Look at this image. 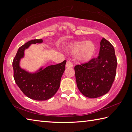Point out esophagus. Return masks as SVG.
<instances>
[{"mask_svg": "<svg viewBox=\"0 0 132 132\" xmlns=\"http://www.w3.org/2000/svg\"><path fill=\"white\" fill-rule=\"evenodd\" d=\"M73 66V64L72 63V62H71L70 61H67V62L66 63V67L68 68H72V67Z\"/></svg>", "mask_w": 132, "mask_h": 132, "instance_id": "1", "label": "esophagus"}]
</instances>
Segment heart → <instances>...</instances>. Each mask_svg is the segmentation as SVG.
<instances>
[{"label": "heart", "instance_id": "obj_1", "mask_svg": "<svg viewBox=\"0 0 132 132\" xmlns=\"http://www.w3.org/2000/svg\"><path fill=\"white\" fill-rule=\"evenodd\" d=\"M96 46L91 41H77L71 44L67 49L69 54H77V60L80 62H88L93 57Z\"/></svg>", "mask_w": 132, "mask_h": 132}]
</instances>
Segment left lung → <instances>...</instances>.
<instances>
[{
    "label": "left lung",
    "instance_id": "8db88e82",
    "mask_svg": "<svg viewBox=\"0 0 132 132\" xmlns=\"http://www.w3.org/2000/svg\"><path fill=\"white\" fill-rule=\"evenodd\" d=\"M100 45L97 57L74 68L78 88L84 96L89 98L107 93L116 77L117 61L114 47L104 38Z\"/></svg>",
    "mask_w": 132,
    "mask_h": 132
}]
</instances>
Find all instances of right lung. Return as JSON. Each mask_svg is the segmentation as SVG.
<instances>
[{"label":"right lung","mask_w":132,"mask_h":132,"mask_svg":"<svg viewBox=\"0 0 132 132\" xmlns=\"http://www.w3.org/2000/svg\"><path fill=\"white\" fill-rule=\"evenodd\" d=\"M40 40H32L19 47L13 61V77L16 85L30 99L46 100L52 97L60 88L61 77L65 70L66 61L44 68L41 67L35 72L22 69L20 63L24 57V52L31 44H41Z\"/></svg>","instance_id":"right-lung-1"}]
</instances>
